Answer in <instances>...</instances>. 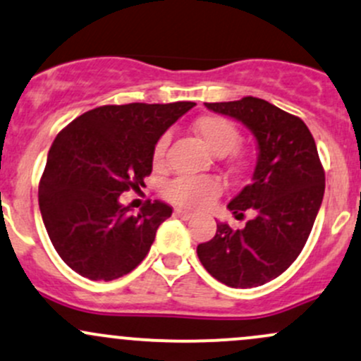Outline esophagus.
Returning a JSON list of instances; mask_svg holds the SVG:
<instances>
[{
  "instance_id": "esophagus-1",
  "label": "esophagus",
  "mask_w": 361,
  "mask_h": 361,
  "mask_svg": "<svg viewBox=\"0 0 361 361\" xmlns=\"http://www.w3.org/2000/svg\"><path fill=\"white\" fill-rule=\"evenodd\" d=\"M174 216L181 217V219H185V221H188V219H192L193 214L188 212V211H183V209H176V211H174Z\"/></svg>"
}]
</instances>
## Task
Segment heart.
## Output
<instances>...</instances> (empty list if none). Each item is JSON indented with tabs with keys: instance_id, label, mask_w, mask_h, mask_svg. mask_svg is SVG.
Wrapping results in <instances>:
<instances>
[{
	"instance_id": "b5f03b06",
	"label": "heart",
	"mask_w": 361,
	"mask_h": 361,
	"mask_svg": "<svg viewBox=\"0 0 361 361\" xmlns=\"http://www.w3.org/2000/svg\"><path fill=\"white\" fill-rule=\"evenodd\" d=\"M193 132L217 156H226L238 145L240 130L231 120L224 116H202L193 123ZM169 147V135H162L154 145V168L166 166V154ZM221 193V183L211 176H181L169 181L164 188V197L180 207L197 209L207 205Z\"/></svg>"
}]
</instances>
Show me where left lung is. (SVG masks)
I'll return each instance as SVG.
<instances>
[{
  "label": "left lung",
  "instance_id": "1",
  "mask_svg": "<svg viewBox=\"0 0 361 361\" xmlns=\"http://www.w3.org/2000/svg\"><path fill=\"white\" fill-rule=\"evenodd\" d=\"M247 126L257 142L250 185L228 204L236 217L253 211L243 229L217 223L216 236L197 247L202 265L231 288L262 286L283 274L303 250L326 188L314 137L300 118L259 97L205 102Z\"/></svg>",
  "mask_w": 361,
  "mask_h": 361
}]
</instances>
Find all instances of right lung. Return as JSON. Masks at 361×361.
I'll use <instances>...</instances> for the list:
<instances>
[{
  "instance_id": "right-lung-1",
  "label": "right lung",
  "mask_w": 361,
  "mask_h": 361,
  "mask_svg": "<svg viewBox=\"0 0 361 361\" xmlns=\"http://www.w3.org/2000/svg\"><path fill=\"white\" fill-rule=\"evenodd\" d=\"M193 106H101L54 138L39 183V209L51 243L77 274L113 281L145 259L173 209L154 200L133 216L120 195L145 187L154 145Z\"/></svg>"
}]
</instances>
